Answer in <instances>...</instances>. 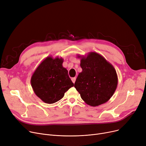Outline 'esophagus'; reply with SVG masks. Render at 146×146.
Listing matches in <instances>:
<instances>
[{
  "mask_svg": "<svg viewBox=\"0 0 146 146\" xmlns=\"http://www.w3.org/2000/svg\"><path fill=\"white\" fill-rule=\"evenodd\" d=\"M76 79V77H72V82H73V83H75Z\"/></svg>",
  "mask_w": 146,
  "mask_h": 146,
  "instance_id": "34e87169",
  "label": "esophagus"
}]
</instances>
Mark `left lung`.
Here are the masks:
<instances>
[{
	"label": "left lung",
	"instance_id": "obj_1",
	"mask_svg": "<svg viewBox=\"0 0 146 146\" xmlns=\"http://www.w3.org/2000/svg\"><path fill=\"white\" fill-rule=\"evenodd\" d=\"M80 58L82 72L77 76L74 87L82 100L96 107L106 103L117 89L118 77L113 66L96 52H89Z\"/></svg>",
	"mask_w": 146,
	"mask_h": 146
}]
</instances>
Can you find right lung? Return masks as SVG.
<instances>
[{"label": "right lung", "mask_w": 146, "mask_h": 146, "mask_svg": "<svg viewBox=\"0 0 146 146\" xmlns=\"http://www.w3.org/2000/svg\"><path fill=\"white\" fill-rule=\"evenodd\" d=\"M62 57H47L33 73L31 83L36 95L43 102L52 104L62 99L74 86L62 66Z\"/></svg>", "instance_id": "add662e5"}]
</instances>
